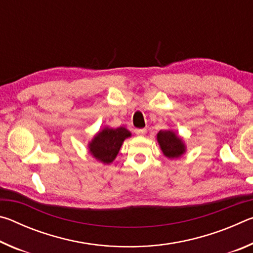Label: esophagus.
<instances>
[{
    "instance_id": "obj_1",
    "label": "esophagus",
    "mask_w": 253,
    "mask_h": 253,
    "mask_svg": "<svg viewBox=\"0 0 253 253\" xmlns=\"http://www.w3.org/2000/svg\"><path fill=\"white\" fill-rule=\"evenodd\" d=\"M135 132H136V135H138V136H144L145 134H146V129H145V128H139V129H135Z\"/></svg>"
}]
</instances>
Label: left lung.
Instances as JSON below:
<instances>
[{"label":"left lung","mask_w":253,"mask_h":253,"mask_svg":"<svg viewBox=\"0 0 253 253\" xmlns=\"http://www.w3.org/2000/svg\"><path fill=\"white\" fill-rule=\"evenodd\" d=\"M157 142L163 154L169 158L181 157L185 153V144L173 130L158 131Z\"/></svg>","instance_id":"left-lung-1"}]
</instances>
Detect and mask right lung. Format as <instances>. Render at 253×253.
Here are the masks:
<instances>
[{"label":"right lung","instance_id":"add662e5","mask_svg":"<svg viewBox=\"0 0 253 253\" xmlns=\"http://www.w3.org/2000/svg\"><path fill=\"white\" fill-rule=\"evenodd\" d=\"M130 136V131L125 127H105L89 143V153L104 164H110L116 158L124 140Z\"/></svg>","mask_w":253,"mask_h":253}]
</instances>
